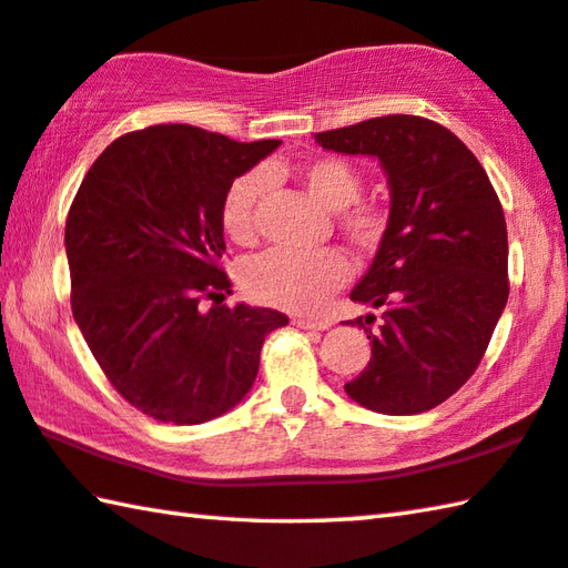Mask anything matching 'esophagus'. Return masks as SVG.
Listing matches in <instances>:
<instances>
[{
	"mask_svg": "<svg viewBox=\"0 0 568 568\" xmlns=\"http://www.w3.org/2000/svg\"><path fill=\"white\" fill-rule=\"evenodd\" d=\"M293 325L303 327V329H327L333 323H329V320H325V317H295Z\"/></svg>",
	"mask_w": 568,
	"mask_h": 568,
	"instance_id": "obj_1",
	"label": "esophagus"
}]
</instances>
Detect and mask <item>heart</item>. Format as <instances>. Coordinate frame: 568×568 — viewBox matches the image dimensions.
I'll return each mask as SVG.
<instances>
[{"instance_id":"heart-1","label":"heart","mask_w":568,"mask_h":568,"mask_svg":"<svg viewBox=\"0 0 568 568\" xmlns=\"http://www.w3.org/2000/svg\"><path fill=\"white\" fill-rule=\"evenodd\" d=\"M275 171V166H271ZM295 179L323 209L335 211V225L359 253L383 245L389 215L383 203L359 199L363 176L353 163L339 156H313L297 163ZM271 185L267 171L253 169L233 179L221 201L223 233L233 243L251 245L257 235V203ZM349 265L343 253H287L271 251L243 271V287L253 301L293 313H315L337 287H343Z\"/></svg>"}]
</instances>
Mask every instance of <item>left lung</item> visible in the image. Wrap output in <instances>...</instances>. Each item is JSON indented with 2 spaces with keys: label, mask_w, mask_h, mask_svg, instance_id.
<instances>
[{
  "label": "left lung",
  "mask_w": 568,
  "mask_h": 568,
  "mask_svg": "<svg viewBox=\"0 0 568 568\" xmlns=\"http://www.w3.org/2000/svg\"><path fill=\"white\" fill-rule=\"evenodd\" d=\"M327 151L375 156L389 183V229L355 303L373 357L345 392L383 415L437 407L479 367L509 297V243L487 171L437 121L392 113L315 133Z\"/></svg>",
  "instance_id": "obj_1"
}]
</instances>
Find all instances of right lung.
<instances>
[{
    "label": "right lung",
    "mask_w": 568,
    "mask_h": 568,
    "mask_svg": "<svg viewBox=\"0 0 568 568\" xmlns=\"http://www.w3.org/2000/svg\"><path fill=\"white\" fill-rule=\"evenodd\" d=\"M277 146L161 123L123 133L81 181L64 231L71 313L113 389L143 415L221 417L253 387L265 335L287 325L271 307L223 305V193Z\"/></svg>",
    "instance_id": "add662e5"
}]
</instances>
